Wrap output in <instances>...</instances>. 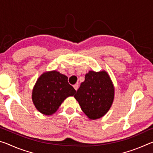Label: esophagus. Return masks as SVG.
I'll return each mask as SVG.
<instances>
[{"mask_svg": "<svg viewBox=\"0 0 153 153\" xmlns=\"http://www.w3.org/2000/svg\"><path fill=\"white\" fill-rule=\"evenodd\" d=\"M74 88H75V90H76V91H77V89H78V88H79V85L77 84H75V85H74Z\"/></svg>", "mask_w": 153, "mask_h": 153, "instance_id": "obj_1", "label": "esophagus"}]
</instances>
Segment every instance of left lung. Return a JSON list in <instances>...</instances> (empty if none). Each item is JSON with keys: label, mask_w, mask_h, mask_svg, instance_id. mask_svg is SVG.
<instances>
[{"label": "left lung", "mask_w": 153, "mask_h": 153, "mask_svg": "<svg viewBox=\"0 0 153 153\" xmlns=\"http://www.w3.org/2000/svg\"><path fill=\"white\" fill-rule=\"evenodd\" d=\"M74 97L90 120H97L105 115L114 98V87L107 72L89 71Z\"/></svg>", "instance_id": "1"}]
</instances>
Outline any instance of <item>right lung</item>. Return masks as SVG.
<instances>
[{"label": "right lung", "mask_w": 153, "mask_h": 153, "mask_svg": "<svg viewBox=\"0 0 153 153\" xmlns=\"http://www.w3.org/2000/svg\"><path fill=\"white\" fill-rule=\"evenodd\" d=\"M67 79L66 76L56 71L46 72L38 79L32 92V100L40 113L52 115L67 97L74 95L76 90Z\"/></svg>", "instance_id": "obj_1"}]
</instances>
